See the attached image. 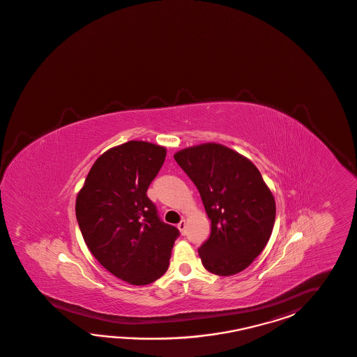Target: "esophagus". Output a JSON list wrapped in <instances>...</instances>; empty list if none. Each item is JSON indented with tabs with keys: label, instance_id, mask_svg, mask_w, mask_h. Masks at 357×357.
I'll use <instances>...</instances> for the list:
<instances>
[{
	"label": "esophagus",
	"instance_id": "obj_1",
	"mask_svg": "<svg viewBox=\"0 0 357 357\" xmlns=\"http://www.w3.org/2000/svg\"><path fill=\"white\" fill-rule=\"evenodd\" d=\"M178 229L181 231L182 235H185V220H181V222L178 223Z\"/></svg>",
	"mask_w": 357,
	"mask_h": 357
}]
</instances>
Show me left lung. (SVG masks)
Masks as SVG:
<instances>
[{
	"instance_id": "left-lung-1",
	"label": "left lung",
	"mask_w": 357,
	"mask_h": 357,
	"mask_svg": "<svg viewBox=\"0 0 357 357\" xmlns=\"http://www.w3.org/2000/svg\"><path fill=\"white\" fill-rule=\"evenodd\" d=\"M174 158L197 187L211 220L209 238L199 249L204 267L219 276L245 270L268 243L276 218L273 195L259 170L217 143L185 148Z\"/></svg>"
}]
</instances>
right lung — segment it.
<instances>
[{"instance_id":"obj_1","label":"right lung","mask_w":357,"mask_h":357,"mask_svg":"<svg viewBox=\"0 0 357 357\" xmlns=\"http://www.w3.org/2000/svg\"><path fill=\"white\" fill-rule=\"evenodd\" d=\"M166 149L142 140L111 148L91 166L76 199V218L89 250L105 270L131 285L161 278L178 228L164 223L148 199Z\"/></svg>"}]
</instances>
